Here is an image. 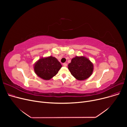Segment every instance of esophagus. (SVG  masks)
<instances>
[{"mask_svg":"<svg viewBox=\"0 0 127 127\" xmlns=\"http://www.w3.org/2000/svg\"><path fill=\"white\" fill-rule=\"evenodd\" d=\"M63 65L64 66H65V67H66V66H67V63H63Z\"/></svg>","mask_w":127,"mask_h":127,"instance_id":"34e87169","label":"esophagus"}]
</instances>
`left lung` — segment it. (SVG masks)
Returning a JSON list of instances; mask_svg holds the SVG:
<instances>
[{
	"label": "left lung",
	"mask_w": 127,
	"mask_h": 127,
	"mask_svg": "<svg viewBox=\"0 0 127 127\" xmlns=\"http://www.w3.org/2000/svg\"><path fill=\"white\" fill-rule=\"evenodd\" d=\"M68 68L71 74L78 80H84L89 78L93 71V63L85 57H76L72 59Z\"/></svg>",
	"instance_id": "8db88e82"
}]
</instances>
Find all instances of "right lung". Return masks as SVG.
<instances>
[{
  "mask_svg": "<svg viewBox=\"0 0 127 127\" xmlns=\"http://www.w3.org/2000/svg\"><path fill=\"white\" fill-rule=\"evenodd\" d=\"M61 67L62 65L58 60L50 56L39 59L34 64V70L38 77L48 80L56 76Z\"/></svg>",
  "mask_w": 127,
  "mask_h": 127,
  "instance_id": "add662e5",
  "label": "right lung"
}]
</instances>
